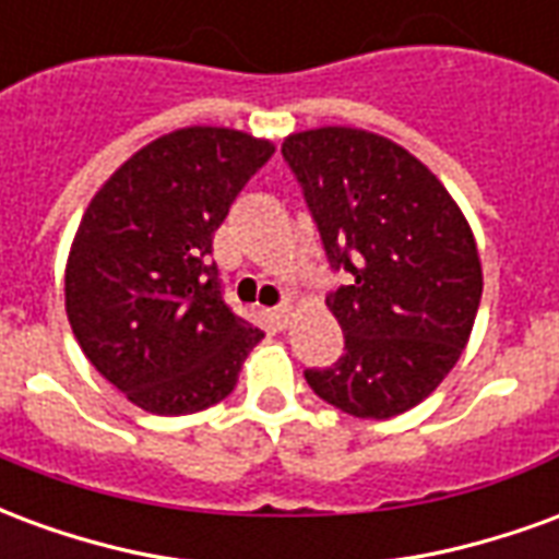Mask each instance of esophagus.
<instances>
[{"mask_svg":"<svg viewBox=\"0 0 559 559\" xmlns=\"http://www.w3.org/2000/svg\"><path fill=\"white\" fill-rule=\"evenodd\" d=\"M269 323L275 329H284L287 326V317H290V311H287V305H278V308H269L266 311Z\"/></svg>","mask_w":559,"mask_h":559,"instance_id":"esophagus-1","label":"esophagus"}]
</instances>
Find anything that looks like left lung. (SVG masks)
Listing matches in <instances>:
<instances>
[{"label":"left lung","instance_id":"obj_1","mask_svg":"<svg viewBox=\"0 0 559 559\" xmlns=\"http://www.w3.org/2000/svg\"><path fill=\"white\" fill-rule=\"evenodd\" d=\"M332 272L326 296L344 332L329 368H308L314 395L359 416L389 419L440 386L481 299V266L467 218L407 148L359 128H317L284 140Z\"/></svg>","mask_w":559,"mask_h":559}]
</instances>
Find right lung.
I'll use <instances>...</instances> for the list:
<instances>
[{
    "instance_id": "add662e5",
    "label": "right lung",
    "mask_w": 559,
    "mask_h": 559,
    "mask_svg": "<svg viewBox=\"0 0 559 559\" xmlns=\"http://www.w3.org/2000/svg\"><path fill=\"white\" fill-rule=\"evenodd\" d=\"M275 146L182 128L128 158L80 221L66 311L98 371L146 413L206 411L263 332L224 299L212 236Z\"/></svg>"
}]
</instances>
